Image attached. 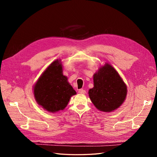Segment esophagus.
I'll return each mask as SVG.
<instances>
[{
    "label": "esophagus",
    "instance_id": "1",
    "mask_svg": "<svg viewBox=\"0 0 157 157\" xmlns=\"http://www.w3.org/2000/svg\"><path fill=\"white\" fill-rule=\"evenodd\" d=\"M78 93L81 94H84L85 93H86V91H85V90L83 89H80V90H78Z\"/></svg>",
    "mask_w": 157,
    "mask_h": 157
}]
</instances>
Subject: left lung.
Segmentation results:
<instances>
[{
    "mask_svg": "<svg viewBox=\"0 0 157 157\" xmlns=\"http://www.w3.org/2000/svg\"><path fill=\"white\" fill-rule=\"evenodd\" d=\"M94 87L89 90L90 100L98 110L110 113L119 108L127 96V86L113 66L105 63L93 75Z\"/></svg>",
    "mask_w": 157,
    "mask_h": 157,
    "instance_id": "obj_1",
    "label": "left lung"
}]
</instances>
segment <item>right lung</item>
<instances>
[{
	"instance_id": "right-lung-1",
	"label": "right lung",
	"mask_w": 157,
	"mask_h": 157,
	"mask_svg": "<svg viewBox=\"0 0 157 157\" xmlns=\"http://www.w3.org/2000/svg\"><path fill=\"white\" fill-rule=\"evenodd\" d=\"M63 74L61 59L54 61L33 86L36 103L46 111L55 113L67 107L71 98L77 92Z\"/></svg>"
}]
</instances>
